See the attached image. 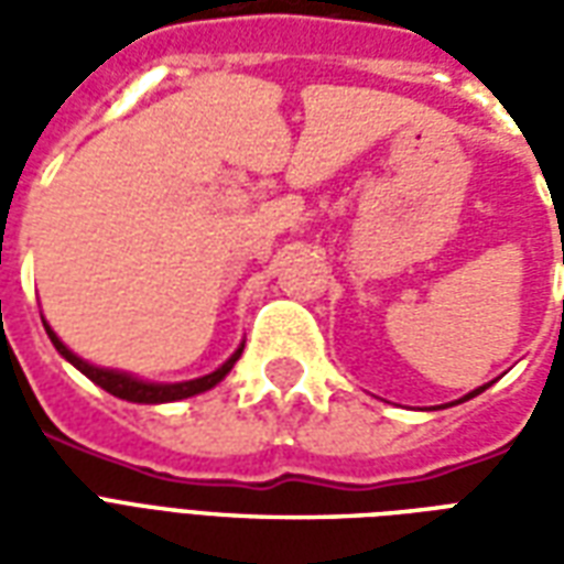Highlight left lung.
<instances>
[{
    "instance_id": "1",
    "label": "left lung",
    "mask_w": 564,
    "mask_h": 564,
    "mask_svg": "<svg viewBox=\"0 0 564 564\" xmlns=\"http://www.w3.org/2000/svg\"><path fill=\"white\" fill-rule=\"evenodd\" d=\"M486 387H489V383H484V387H477V390H471V392H468V395H462L459 402H449V404H462V402H468V399H474V395H480V392H484Z\"/></svg>"
}]
</instances>
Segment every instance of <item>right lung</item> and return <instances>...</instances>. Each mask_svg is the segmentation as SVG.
<instances>
[{"label": "right lung", "instance_id": "1", "mask_svg": "<svg viewBox=\"0 0 564 564\" xmlns=\"http://www.w3.org/2000/svg\"><path fill=\"white\" fill-rule=\"evenodd\" d=\"M44 332H47V338L54 341L56 354L63 356L66 362L78 368L84 378H90L96 387H102L105 392H111L117 399H123V402H135V404H165V402H181V399H189V395H198V392H208L214 390L217 383H220L229 371L238 362V356L245 350V344H238V350H235L220 368H214L210 375H202V378L193 380H181V383H153V380H141L135 375H129V371H117V368H102V366H93L87 359H80L78 354H72L66 344L59 341V335H56L51 326H47V319L42 317Z\"/></svg>", "mask_w": 564, "mask_h": 564}]
</instances>
